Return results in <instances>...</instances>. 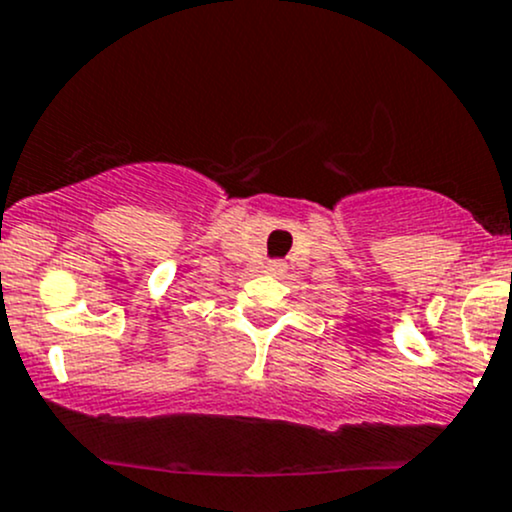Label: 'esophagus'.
I'll return each instance as SVG.
<instances>
[{
	"instance_id": "esophagus-1",
	"label": "esophagus",
	"mask_w": 512,
	"mask_h": 512,
	"mask_svg": "<svg viewBox=\"0 0 512 512\" xmlns=\"http://www.w3.org/2000/svg\"><path fill=\"white\" fill-rule=\"evenodd\" d=\"M267 274H284L286 272V265L282 260H272V262H267Z\"/></svg>"
}]
</instances>
